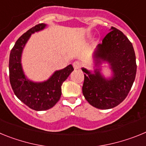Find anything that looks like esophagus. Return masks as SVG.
<instances>
[{"mask_svg": "<svg viewBox=\"0 0 146 146\" xmlns=\"http://www.w3.org/2000/svg\"><path fill=\"white\" fill-rule=\"evenodd\" d=\"M73 66H74V69H80L81 66V63L80 61H78V60H76V61H74L73 63Z\"/></svg>", "mask_w": 146, "mask_h": 146, "instance_id": "34e87169", "label": "esophagus"}]
</instances>
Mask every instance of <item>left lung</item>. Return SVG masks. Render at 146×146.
Returning <instances> with one entry per match:
<instances>
[{"mask_svg": "<svg viewBox=\"0 0 146 146\" xmlns=\"http://www.w3.org/2000/svg\"><path fill=\"white\" fill-rule=\"evenodd\" d=\"M94 72L82 68L84 74L82 94L94 108L108 110L116 107L127 96L135 81L136 57L132 44L121 31L111 27L93 55ZM109 64L112 75L106 78L101 65Z\"/></svg>", "mask_w": 146, "mask_h": 146, "instance_id": "left-lung-1", "label": "left lung"}]
</instances>
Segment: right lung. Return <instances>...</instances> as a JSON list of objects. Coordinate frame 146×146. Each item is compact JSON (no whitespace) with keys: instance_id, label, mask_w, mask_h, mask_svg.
<instances>
[{"instance_id":"add662e5","label":"right lung","mask_w":146,"mask_h":146,"mask_svg":"<svg viewBox=\"0 0 146 146\" xmlns=\"http://www.w3.org/2000/svg\"><path fill=\"white\" fill-rule=\"evenodd\" d=\"M47 25L41 23L29 29L15 43L9 55V80L17 97L30 108L42 111L52 108L61 96V86L74 71L72 64L55 71L43 82H33L26 77L22 66V54L31 36L44 29Z\"/></svg>"}]
</instances>
